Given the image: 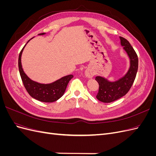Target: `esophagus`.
<instances>
[{"instance_id":"1","label":"esophagus","mask_w":156,"mask_h":156,"mask_svg":"<svg viewBox=\"0 0 156 156\" xmlns=\"http://www.w3.org/2000/svg\"><path fill=\"white\" fill-rule=\"evenodd\" d=\"M94 73L90 69H87L85 71V75L88 78H92L94 76Z\"/></svg>"}]
</instances>
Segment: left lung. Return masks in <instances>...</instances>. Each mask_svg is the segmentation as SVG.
<instances>
[{"mask_svg": "<svg viewBox=\"0 0 156 156\" xmlns=\"http://www.w3.org/2000/svg\"><path fill=\"white\" fill-rule=\"evenodd\" d=\"M121 45L128 55L130 66L124 77L116 81H108L101 76L96 77L99 83V90L96 98L103 103H111L119 100L128 92L133 84L138 69V56L129 42L123 37H120Z\"/></svg>", "mask_w": 156, "mask_h": 156, "instance_id": "left-lung-1", "label": "left lung"}]
</instances>
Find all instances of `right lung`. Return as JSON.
Masks as SVG:
<instances>
[{
    "label": "right lung",
    "mask_w": 156,
    "mask_h": 156,
    "mask_svg": "<svg viewBox=\"0 0 156 156\" xmlns=\"http://www.w3.org/2000/svg\"><path fill=\"white\" fill-rule=\"evenodd\" d=\"M44 34H45V33L39 34V35ZM30 40L28 41L27 43ZM25 45L23 47L19 55L18 66L22 81L27 91L31 97L42 102L51 103L58 100L64 95L68 84L73 77V75H66L50 84H41L32 81L25 74L22 68L21 55Z\"/></svg>",
    "instance_id": "right-lung-1"
}]
</instances>
